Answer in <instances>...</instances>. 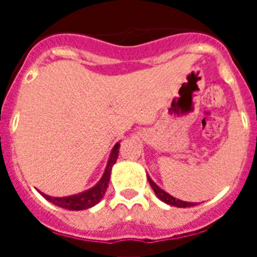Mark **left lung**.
Wrapping results in <instances>:
<instances>
[{"label": "left lung", "mask_w": 257, "mask_h": 257, "mask_svg": "<svg viewBox=\"0 0 257 257\" xmlns=\"http://www.w3.org/2000/svg\"><path fill=\"white\" fill-rule=\"evenodd\" d=\"M148 181L149 184H151L152 189L154 190V193L157 194V197L161 199L162 202H165V203H167V205H171V206H176V207H193V206H196L197 203H193V202H185V201H180V199H176L174 198L172 196H170L169 193H166L165 190L161 189L158 185H157L156 183H154L153 180H152L151 178L148 176Z\"/></svg>", "instance_id": "left-lung-1"}]
</instances>
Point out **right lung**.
<instances>
[{
	"label": "right lung",
	"instance_id": "1",
	"mask_svg": "<svg viewBox=\"0 0 257 257\" xmlns=\"http://www.w3.org/2000/svg\"><path fill=\"white\" fill-rule=\"evenodd\" d=\"M118 151H119V143L113 147L112 153H110V157H109L108 165H106V169L104 171L103 176H101L100 181L95 185L91 189L86 190L83 193H79V194H76V196H69V197H50L41 193L47 201H50L54 205L59 206L61 208H67V210H86V208H90L92 206H95L97 202H100V199L103 198V196L105 194L106 189H108V184L109 179H110V171H112L113 165L115 163L118 158Z\"/></svg>",
	"mask_w": 257,
	"mask_h": 257
}]
</instances>
